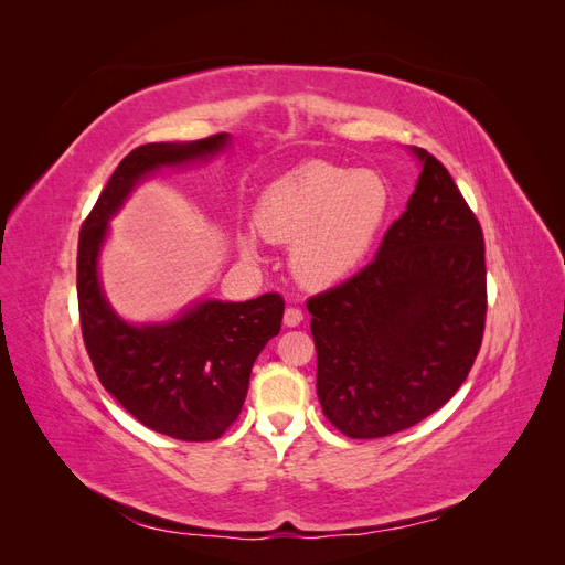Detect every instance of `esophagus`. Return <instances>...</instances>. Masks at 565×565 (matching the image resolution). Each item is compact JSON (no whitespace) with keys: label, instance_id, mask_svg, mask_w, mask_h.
I'll list each match as a JSON object with an SVG mask.
<instances>
[{"label":"esophagus","instance_id":"34e87169","mask_svg":"<svg viewBox=\"0 0 565 565\" xmlns=\"http://www.w3.org/2000/svg\"><path fill=\"white\" fill-rule=\"evenodd\" d=\"M301 320H303V313H301V309H297V306H289L282 316V322L287 324V328H297V324H301Z\"/></svg>","mask_w":565,"mask_h":565}]
</instances>
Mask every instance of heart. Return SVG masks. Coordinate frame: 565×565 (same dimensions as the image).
Masks as SVG:
<instances>
[{"label": "heart", "instance_id": "heart-1", "mask_svg": "<svg viewBox=\"0 0 565 565\" xmlns=\"http://www.w3.org/2000/svg\"><path fill=\"white\" fill-rule=\"evenodd\" d=\"M391 207L382 174L303 162L264 188L254 224L266 241L292 245V268L306 285L330 287L363 264ZM241 247L256 256L252 237Z\"/></svg>", "mask_w": 565, "mask_h": 565}]
</instances>
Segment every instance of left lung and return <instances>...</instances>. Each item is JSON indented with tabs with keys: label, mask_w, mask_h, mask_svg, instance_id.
<instances>
[{
	"label": "left lung",
	"mask_w": 565,
	"mask_h": 565,
	"mask_svg": "<svg viewBox=\"0 0 565 565\" xmlns=\"http://www.w3.org/2000/svg\"><path fill=\"white\" fill-rule=\"evenodd\" d=\"M377 256L306 303L322 413L349 438L409 429L446 405L481 349L486 245L476 214L431 152Z\"/></svg>",
	"instance_id": "8db88e82"
}]
</instances>
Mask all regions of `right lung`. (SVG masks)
Returning <instances> with one entry per match:
<instances>
[{"label":"right lung","mask_w":565,"mask_h":565,"mask_svg":"<svg viewBox=\"0 0 565 565\" xmlns=\"http://www.w3.org/2000/svg\"><path fill=\"white\" fill-rule=\"evenodd\" d=\"M231 141L214 134L193 143H146L117 164L77 245V303L84 347L100 384L131 417L177 440H216L237 419L256 355L280 332L285 301H200L172 322L129 324L104 297L98 252L110 216L131 188L160 167L212 158Z\"/></svg>","instance_id":"obj_1"}]
</instances>
